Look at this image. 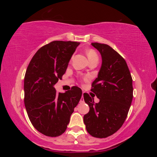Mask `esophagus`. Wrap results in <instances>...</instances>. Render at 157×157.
<instances>
[{
    "instance_id": "obj_1",
    "label": "esophagus",
    "mask_w": 157,
    "mask_h": 157,
    "mask_svg": "<svg viewBox=\"0 0 157 157\" xmlns=\"http://www.w3.org/2000/svg\"><path fill=\"white\" fill-rule=\"evenodd\" d=\"M84 94V92H83ZM83 94H82V98L80 99V103H84V98H83Z\"/></svg>"
}]
</instances>
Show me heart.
Wrapping results in <instances>:
<instances>
[{
	"label": "heart",
	"instance_id": "1",
	"mask_svg": "<svg viewBox=\"0 0 157 157\" xmlns=\"http://www.w3.org/2000/svg\"><path fill=\"white\" fill-rule=\"evenodd\" d=\"M86 55H87V57H88L89 60L94 59V58H95V57H98L97 53L95 52V50H92V49H90V50H87Z\"/></svg>",
	"mask_w": 157,
	"mask_h": 157
}]
</instances>
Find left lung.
Returning a JSON list of instances; mask_svg holds the SVG:
<instances>
[{
	"label": "left lung",
	"instance_id": "left-lung-1",
	"mask_svg": "<svg viewBox=\"0 0 157 157\" xmlns=\"http://www.w3.org/2000/svg\"><path fill=\"white\" fill-rule=\"evenodd\" d=\"M102 56V66L91 91L100 102L84 93L85 102L89 106L84 116L86 129L92 136L107 138L123 125L133 98L132 78L124 58L107 44L91 43Z\"/></svg>",
	"mask_w": 157,
	"mask_h": 157
}]
</instances>
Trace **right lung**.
<instances>
[{"mask_svg":"<svg viewBox=\"0 0 157 157\" xmlns=\"http://www.w3.org/2000/svg\"><path fill=\"white\" fill-rule=\"evenodd\" d=\"M79 43L54 41L37 50L26 70L24 103L34 128L47 136L56 137L66 131L82 91L72 86L56 92L54 85L62 79L68 62Z\"/></svg>","mask_w":157,"mask_h":157,"instance_id":"right-lung-1","label":"right lung"}]
</instances>
